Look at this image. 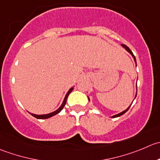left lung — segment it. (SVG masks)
<instances>
[{
    "label": "left lung",
    "mask_w": 160,
    "mask_h": 160,
    "mask_svg": "<svg viewBox=\"0 0 160 160\" xmlns=\"http://www.w3.org/2000/svg\"><path fill=\"white\" fill-rule=\"evenodd\" d=\"M121 46H122V47H124V49H125V50H127V51H128V53H131V54H132V57H133V58H134V61H135V63H136V59H135V57H134V56L133 53H132V50H130V49H129V47H127V46H126V45H124V44H121ZM136 96H137V94H136V95H135V97H136ZM88 99H89V98H88ZM132 104H131V105H130V106H129V107H128V109H126V110H124V111H122V112H121V113H118V114H116V115H113V117H112V118H118V117H120V116H121V115H123V114H124V113H126V112H127V111H128V110H129V108H130V107H131V106H132Z\"/></svg>",
    "instance_id": "1"
}]
</instances>
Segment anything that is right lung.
<instances>
[{"label": "right lung", "instance_id": "1", "mask_svg": "<svg viewBox=\"0 0 160 160\" xmlns=\"http://www.w3.org/2000/svg\"><path fill=\"white\" fill-rule=\"evenodd\" d=\"M72 90H73V87H72V88H71L70 89L68 90V92L67 94H66L65 97H64V101H63V102H62V104H61V106L59 107V108L58 109V110H55V111L52 112V113H47V114L37 115V114H34V113H30V114H31L32 116L34 117V118H37V119H47V118H51V117L54 116V115L58 114V113H60V112L61 111V110H62V109L64 108V106H65L66 101H67V99H68V96L69 94H70V93L72 92Z\"/></svg>", "mask_w": 160, "mask_h": 160}]
</instances>
